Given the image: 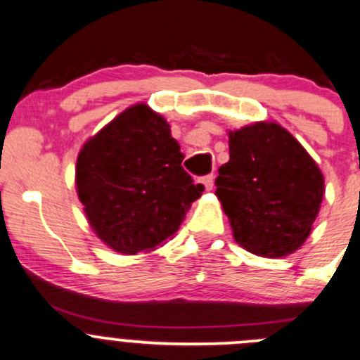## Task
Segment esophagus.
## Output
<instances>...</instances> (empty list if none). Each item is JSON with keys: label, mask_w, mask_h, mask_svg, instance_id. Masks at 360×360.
I'll return each instance as SVG.
<instances>
[{"label": "esophagus", "mask_w": 360, "mask_h": 360, "mask_svg": "<svg viewBox=\"0 0 360 360\" xmlns=\"http://www.w3.org/2000/svg\"><path fill=\"white\" fill-rule=\"evenodd\" d=\"M200 184L204 185V188H206V191H211L212 184H214V175H206V176H202V179H200Z\"/></svg>", "instance_id": "obj_1"}]
</instances>
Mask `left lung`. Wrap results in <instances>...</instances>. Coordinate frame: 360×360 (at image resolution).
I'll use <instances>...</instances> for the list:
<instances>
[{
  "instance_id": "8db88e82",
  "label": "left lung",
  "mask_w": 360,
  "mask_h": 360,
  "mask_svg": "<svg viewBox=\"0 0 360 360\" xmlns=\"http://www.w3.org/2000/svg\"><path fill=\"white\" fill-rule=\"evenodd\" d=\"M230 161L216 195L233 238L262 257L293 254L305 242L324 194L319 166L288 130L257 122L228 134Z\"/></svg>"
}]
</instances>
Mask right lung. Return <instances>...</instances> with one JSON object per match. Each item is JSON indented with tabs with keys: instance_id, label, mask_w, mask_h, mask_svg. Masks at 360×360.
Returning <instances> with one entry per match:
<instances>
[{
	"instance_id": "add662e5",
	"label": "right lung",
	"mask_w": 360,
	"mask_h": 360,
	"mask_svg": "<svg viewBox=\"0 0 360 360\" xmlns=\"http://www.w3.org/2000/svg\"><path fill=\"white\" fill-rule=\"evenodd\" d=\"M181 161L166 120L144 103L89 139L77 158L75 185L96 235L129 256L165 243L204 191Z\"/></svg>"
}]
</instances>
